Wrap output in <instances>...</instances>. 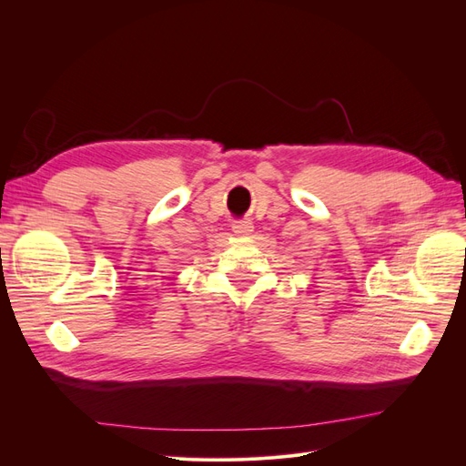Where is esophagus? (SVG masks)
I'll return each mask as SVG.
<instances>
[{
	"label": "esophagus",
	"mask_w": 466,
	"mask_h": 466,
	"mask_svg": "<svg viewBox=\"0 0 466 466\" xmlns=\"http://www.w3.org/2000/svg\"><path fill=\"white\" fill-rule=\"evenodd\" d=\"M255 231V225H252L250 219H243V221H235L233 223V233L238 237H247Z\"/></svg>",
	"instance_id": "1"
}]
</instances>
